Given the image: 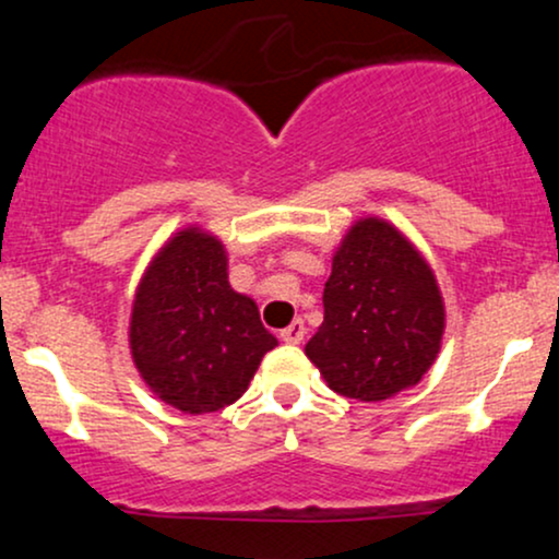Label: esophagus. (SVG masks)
Segmentation results:
<instances>
[{"instance_id":"1","label":"esophagus","mask_w":559,"mask_h":559,"mask_svg":"<svg viewBox=\"0 0 559 559\" xmlns=\"http://www.w3.org/2000/svg\"><path fill=\"white\" fill-rule=\"evenodd\" d=\"M301 338H305V323H301L299 318L294 320V323L288 325V329L281 331V342H286V344H299Z\"/></svg>"}]
</instances>
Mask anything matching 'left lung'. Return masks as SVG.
I'll return each mask as SVG.
<instances>
[{
	"label": "left lung",
	"mask_w": 559,
	"mask_h": 559,
	"mask_svg": "<svg viewBox=\"0 0 559 559\" xmlns=\"http://www.w3.org/2000/svg\"><path fill=\"white\" fill-rule=\"evenodd\" d=\"M323 323L305 355L336 394L383 402L436 362L447 312L415 243L383 217H360L333 252Z\"/></svg>",
	"instance_id": "1"
}]
</instances>
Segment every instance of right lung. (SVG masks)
<instances>
[{
    "label": "right lung",
    "mask_w": 559,
    "mask_h": 559,
    "mask_svg": "<svg viewBox=\"0 0 559 559\" xmlns=\"http://www.w3.org/2000/svg\"><path fill=\"white\" fill-rule=\"evenodd\" d=\"M128 344L157 400L204 415L239 400L278 338L262 325L254 299L230 288L223 241L186 226L141 275Z\"/></svg>",
    "instance_id": "obj_1"
}]
</instances>
